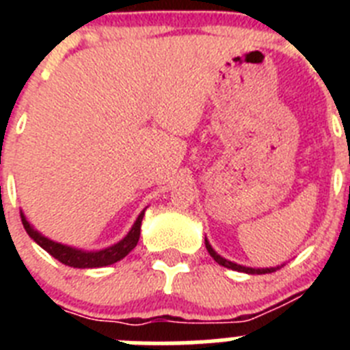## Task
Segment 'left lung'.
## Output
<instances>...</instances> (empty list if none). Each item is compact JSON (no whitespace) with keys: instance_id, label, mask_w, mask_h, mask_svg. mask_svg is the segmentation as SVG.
Returning a JSON list of instances; mask_svg holds the SVG:
<instances>
[{"instance_id":"1","label":"left lung","mask_w":350,"mask_h":350,"mask_svg":"<svg viewBox=\"0 0 350 350\" xmlns=\"http://www.w3.org/2000/svg\"><path fill=\"white\" fill-rule=\"evenodd\" d=\"M205 247L206 250H208V254L212 256L213 259H215V262H219L221 267H226L230 268V270H237V271H245V273H250V275H262V273H271V271L279 270V267L277 268H249V267H242V265H237V262H231L228 261V259H224L222 256H219L215 250L212 249V245L208 243V240L205 238Z\"/></svg>"}]
</instances>
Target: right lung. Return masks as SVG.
<instances>
[{"instance_id":"1","label":"right lung","mask_w":350,"mask_h":350,"mask_svg":"<svg viewBox=\"0 0 350 350\" xmlns=\"http://www.w3.org/2000/svg\"><path fill=\"white\" fill-rule=\"evenodd\" d=\"M145 210H142V213L138 215V219L135 221L133 228L129 230V233L126 234L120 242H117L116 245L107 247V249L101 250H80L73 249V247L63 245V243L52 242L47 237H43L42 233L33 228L29 222L26 221L24 213L21 212V219H23L24 230L29 234L43 250H47L52 258H55L57 261H61L66 267L73 268H100V267H108V265H113V262L120 261L122 258L131 252L138 243V238H140V228H142V219H144Z\"/></svg>"}]
</instances>
